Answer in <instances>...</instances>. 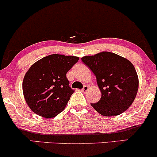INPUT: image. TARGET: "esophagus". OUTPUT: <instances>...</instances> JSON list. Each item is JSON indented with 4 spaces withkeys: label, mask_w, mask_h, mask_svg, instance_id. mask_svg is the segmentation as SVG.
I'll list each match as a JSON object with an SVG mask.
<instances>
[{
    "label": "esophagus",
    "mask_w": 157,
    "mask_h": 157,
    "mask_svg": "<svg viewBox=\"0 0 157 157\" xmlns=\"http://www.w3.org/2000/svg\"><path fill=\"white\" fill-rule=\"evenodd\" d=\"M88 88H89V87H88L87 85H84V87H83V88H82V90L83 91V92H86V91H87V90H88Z\"/></svg>",
    "instance_id": "esophagus-1"
}]
</instances>
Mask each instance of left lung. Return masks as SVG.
Masks as SVG:
<instances>
[{"label": "left lung", "mask_w": 157, "mask_h": 157, "mask_svg": "<svg viewBox=\"0 0 157 157\" xmlns=\"http://www.w3.org/2000/svg\"><path fill=\"white\" fill-rule=\"evenodd\" d=\"M82 61L96 77L101 97L91 103L105 117H114L124 112L134 101L139 79L134 66L128 59L110 52L84 56Z\"/></svg>", "instance_id": "1"}]
</instances>
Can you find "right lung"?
<instances>
[{
  "mask_svg": "<svg viewBox=\"0 0 157 157\" xmlns=\"http://www.w3.org/2000/svg\"><path fill=\"white\" fill-rule=\"evenodd\" d=\"M78 57L52 54L30 67L23 81V93L28 106L44 118L55 117L66 107L74 90L66 74Z\"/></svg>",
  "mask_w": 157,
  "mask_h": 157,
  "instance_id": "obj_1",
  "label": "right lung"
}]
</instances>
